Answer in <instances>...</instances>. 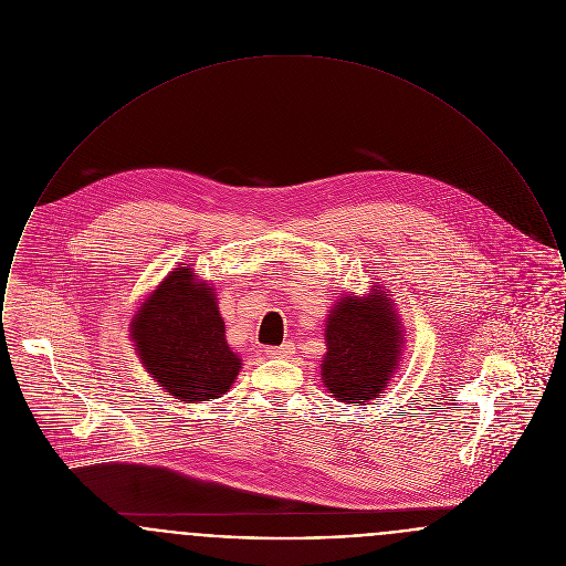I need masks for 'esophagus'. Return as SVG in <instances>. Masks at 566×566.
Masks as SVG:
<instances>
[{
    "mask_svg": "<svg viewBox=\"0 0 566 566\" xmlns=\"http://www.w3.org/2000/svg\"><path fill=\"white\" fill-rule=\"evenodd\" d=\"M296 354V347L292 343H283L281 347H268L270 358H292Z\"/></svg>",
    "mask_w": 566,
    "mask_h": 566,
    "instance_id": "obj_1",
    "label": "esophagus"
}]
</instances>
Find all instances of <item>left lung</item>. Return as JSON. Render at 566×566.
Listing matches in <instances>:
<instances>
[{
  "label": "left lung",
  "mask_w": 566,
  "mask_h": 566,
  "mask_svg": "<svg viewBox=\"0 0 566 566\" xmlns=\"http://www.w3.org/2000/svg\"><path fill=\"white\" fill-rule=\"evenodd\" d=\"M395 304L388 290L371 285L363 296L340 294L328 308L319 376L340 403L369 406L397 376L406 331Z\"/></svg>",
  "instance_id": "1"
}]
</instances>
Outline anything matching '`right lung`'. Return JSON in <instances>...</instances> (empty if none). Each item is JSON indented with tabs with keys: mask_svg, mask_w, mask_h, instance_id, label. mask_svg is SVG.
Instances as JSON below:
<instances>
[{
	"mask_svg": "<svg viewBox=\"0 0 566 566\" xmlns=\"http://www.w3.org/2000/svg\"><path fill=\"white\" fill-rule=\"evenodd\" d=\"M128 333L151 379L185 403L223 397L242 369L226 339L214 283L189 264L174 268L151 290Z\"/></svg>",
	"mask_w": 566,
	"mask_h": 566,
	"instance_id": "add662e5",
	"label": "right lung"
}]
</instances>
